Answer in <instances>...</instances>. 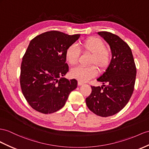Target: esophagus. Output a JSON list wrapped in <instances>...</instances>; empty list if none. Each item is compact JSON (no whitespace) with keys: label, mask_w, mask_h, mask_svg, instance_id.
I'll list each match as a JSON object with an SVG mask.
<instances>
[{"label":"esophagus","mask_w":149,"mask_h":149,"mask_svg":"<svg viewBox=\"0 0 149 149\" xmlns=\"http://www.w3.org/2000/svg\"><path fill=\"white\" fill-rule=\"evenodd\" d=\"M84 84V83L82 82H81V81H78V85L79 86H82Z\"/></svg>","instance_id":"34e87169"}]
</instances>
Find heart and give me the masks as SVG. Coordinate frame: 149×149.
<instances>
[{
  "label": "heart",
  "mask_w": 149,
  "mask_h": 149,
  "mask_svg": "<svg viewBox=\"0 0 149 149\" xmlns=\"http://www.w3.org/2000/svg\"><path fill=\"white\" fill-rule=\"evenodd\" d=\"M79 47L83 53L91 54L89 64H95L103 71L107 68L111 61V53L106 48V45L102 39L97 37H90L82 41ZM80 56V49L75 45H70L65 52V59L71 65L77 63ZM97 74V69L93 65L87 67H77L70 71V75L81 82H85L94 77Z\"/></svg>",
  "instance_id": "heart-1"
}]
</instances>
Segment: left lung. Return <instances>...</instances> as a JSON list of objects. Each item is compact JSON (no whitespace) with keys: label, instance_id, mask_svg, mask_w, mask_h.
<instances>
[{"label":"left lung","instance_id":"1","mask_svg":"<svg viewBox=\"0 0 149 149\" xmlns=\"http://www.w3.org/2000/svg\"><path fill=\"white\" fill-rule=\"evenodd\" d=\"M98 34L110 46L112 58L106 72L97 81L102 86H91L92 92L86 99L87 107L96 115L112 116L128 103L134 90L136 68L128 45L119 36L107 31Z\"/></svg>","mask_w":149,"mask_h":149}]
</instances>
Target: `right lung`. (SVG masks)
<instances>
[{"mask_svg":"<svg viewBox=\"0 0 149 149\" xmlns=\"http://www.w3.org/2000/svg\"><path fill=\"white\" fill-rule=\"evenodd\" d=\"M80 36L50 31L30 41L22 57L20 85L26 101L36 111L44 114L57 111L77 87L75 79L63 77L68 71L66 49Z\"/></svg>","mask_w":149,"mask_h":149,"instance_id":"add662e5","label":"right lung"}]
</instances>
